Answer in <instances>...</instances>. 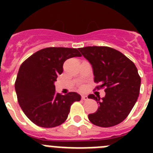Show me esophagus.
Returning <instances> with one entry per match:
<instances>
[{"label": "esophagus", "mask_w": 153, "mask_h": 153, "mask_svg": "<svg viewBox=\"0 0 153 153\" xmlns=\"http://www.w3.org/2000/svg\"><path fill=\"white\" fill-rule=\"evenodd\" d=\"M82 100H88V97H87V96L83 95L82 96Z\"/></svg>", "instance_id": "1"}]
</instances>
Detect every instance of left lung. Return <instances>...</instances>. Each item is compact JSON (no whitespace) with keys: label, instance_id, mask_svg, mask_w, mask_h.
<instances>
[{"label":"left lung","instance_id":"obj_1","mask_svg":"<svg viewBox=\"0 0 153 153\" xmlns=\"http://www.w3.org/2000/svg\"><path fill=\"white\" fill-rule=\"evenodd\" d=\"M92 65L97 90L105 88L106 95L100 99L93 94L99 108L88 115L90 122L97 126L110 127L123 122L129 114L140 94L141 78L134 63L117 50L109 47L79 48Z\"/></svg>","mask_w":153,"mask_h":153}]
</instances>
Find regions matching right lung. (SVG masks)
Instances as JSON below:
<instances>
[{"instance_id":"1","label":"right lung","mask_w":153,"mask_h":153,"mask_svg":"<svg viewBox=\"0 0 153 153\" xmlns=\"http://www.w3.org/2000/svg\"><path fill=\"white\" fill-rule=\"evenodd\" d=\"M81 56L75 48L47 47L23 62L15 81L19 105L31 122L44 128H52L66 121L70 106L79 101L80 95L70 92L56 93L54 82L63 73L67 59Z\"/></svg>"}]
</instances>
